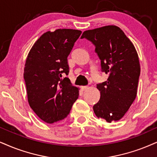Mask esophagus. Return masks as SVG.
I'll return each mask as SVG.
<instances>
[{
	"label": "esophagus",
	"mask_w": 157,
	"mask_h": 157,
	"mask_svg": "<svg viewBox=\"0 0 157 157\" xmlns=\"http://www.w3.org/2000/svg\"><path fill=\"white\" fill-rule=\"evenodd\" d=\"M81 89L82 90H86L88 89V86H87V85H85V86H81Z\"/></svg>",
	"instance_id": "1"
}]
</instances>
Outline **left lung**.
<instances>
[{"instance_id": "obj_1", "label": "left lung", "mask_w": 157, "mask_h": 157, "mask_svg": "<svg viewBox=\"0 0 157 157\" xmlns=\"http://www.w3.org/2000/svg\"><path fill=\"white\" fill-rule=\"evenodd\" d=\"M81 38L95 45L101 71L109 75L106 81L97 84L101 97L93 107L94 113L108 122L120 120L137 95L140 67L135 46L124 32L114 25L86 30Z\"/></svg>"}]
</instances>
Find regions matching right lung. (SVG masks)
Returning a JSON list of instances; mask_svg holds the SVG:
<instances>
[{
    "mask_svg": "<svg viewBox=\"0 0 157 157\" xmlns=\"http://www.w3.org/2000/svg\"><path fill=\"white\" fill-rule=\"evenodd\" d=\"M82 32L58 29L37 40L26 59L24 69L27 99L32 109L45 122L64 120L78 98L79 89L68 77L67 57Z\"/></svg>",
    "mask_w": 157,
    "mask_h": 157,
    "instance_id": "obj_1",
    "label": "right lung"
}]
</instances>
